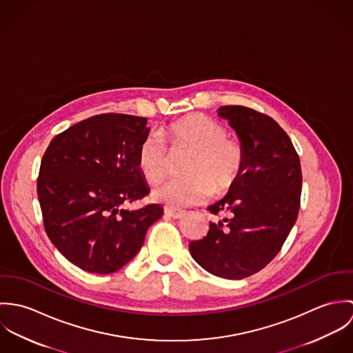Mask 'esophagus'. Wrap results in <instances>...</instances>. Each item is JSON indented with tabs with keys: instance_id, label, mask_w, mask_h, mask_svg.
Listing matches in <instances>:
<instances>
[{
	"instance_id": "1",
	"label": "esophagus",
	"mask_w": 353,
	"mask_h": 353,
	"mask_svg": "<svg viewBox=\"0 0 353 353\" xmlns=\"http://www.w3.org/2000/svg\"><path fill=\"white\" fill-rule=\"evenodd\" d=\"M164 214L168 216V217H172V219H181L185 216V210H181V209H176V208H172V206H164Z\"/></svg>"
}]
</instances>
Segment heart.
Wrapping results in <instances>:
<instances>
[{"mask_svg": "<svg viewBox=\"0 0 353 353\" xmlns=\"http://www.w3.org/2000/svg\"><path fill=\"white\" fill-rule=\"evenodd\" d=\"M160 134L163 139L147 136L139 148V170L148 182L157 183L168 175V145L171 153L189 152V156L183 164L186 176L154 189V200L172 206L199 205L213 193H228L238 183L245 167V151L221 123L203 114H189L165 125Z\"/></svg>", "mask_w": 353, "mask_h": 353, "instance_id": "1", "label": "heart"}]
</instances>
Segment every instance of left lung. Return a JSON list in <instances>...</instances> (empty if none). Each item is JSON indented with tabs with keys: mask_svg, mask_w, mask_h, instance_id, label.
<instances>
[{
	"mask_svg": "<svg viewBox=\"0 0 353 353\" xmlns=\"http://www.w3.org/2000/svg\"><path fill=\"white\" fill-rule=\"evenodd\" d=\"M219 115L235 129L245 167L228 194L208 208L216 219L189 249L206 272L241 280L281 250L298 219L302 168L291 139L269 115L245 105H223Z\"/></svg>",
	"mask_w": 353,
	"mask_h": 353,
	"instance_id": "8db88e82",
	"label": "left lung"
}]
</instances>
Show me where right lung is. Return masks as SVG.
<instances>
[{
    "instance_id": "1",
    "label": "right lung",
    "mask_w": 353,
    "mask_h": 353,
    "mask_svg": "<svg viewBox=\"0 0 353 353\" xmlns=\"http://www.w3.org/2000/svg\"><path fill=\"white\" fill-rule=\"evenodd\" d=\"M147 121L115 112L91 117L57 134L42 157L37 192L45 231L85 272L119 270L163 214L157 203L126 209L150 194L137 164Z\"/></svg>"
}]
</instances>
